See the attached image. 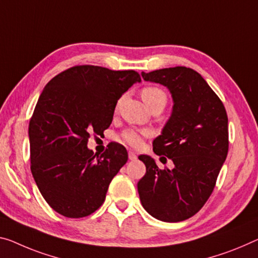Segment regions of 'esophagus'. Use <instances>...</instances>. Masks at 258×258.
Here are the masks:
<instances>
[{"instance_id":"obj_1","label":"esophagus","mask_w":258,"mask_h":258,"mask_svg":"<svg viewBox=\"0 0 258 258\" xmlns=\"http://www.w3.org/2000/svg\"><path fill=\"white\" fill-rule=\"evenodd\" d=\"M129 159L130 160H136L137 159V154L133 152V151H129Z\"/></svg>"}]
</instances>
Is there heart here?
Instances as JSON below:
<instances>
[{
  "mask_svg": "<svg viewBox=\"0 0 258 258\" xmlns=\"http://www.w3.org/2000/svg\"><path fill=\"white\" fill-rule=\"evenodd\" d=\"M142 97L150 108L157 104H162L165 106L166 102H167V96H166V93L161 89L157 88V86H146L142 91ZM150 133L146 132V130L129 128L121 133L120 140L129 146H132V148L138 149L143 145L144 138L148 137Z\"/></svg>",
  "mask_w": 258,
  "mask_h": 258,
  "instance_id": "obj_1",
  "label": "heart"
}]
</instances>
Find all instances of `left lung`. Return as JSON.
I'll use <instances>...</instances> for the list:
<instances>
[{"label": "left lung", "mask_w": 258, "mask_h": 258, "mask_svg": "<svg viewBox=\"0 0 258 258\" xmlns=\"http://www.w3.org/2000/svg\"><path fill=\"white\" fill-rule=\"evenodd\" d=\"M142 76L172 93V116L152 145L154 153L172 159L174 168L160 169L142 154L138 159L146 173L138 181V194L152 217L177 223L196 215L216 187L228 153L227 113L205 79L187 67L143 71Z\"/></svg>", "instance_id": "left-lung-1"}]
</instances>
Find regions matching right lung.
<instances>
[{
  "label": "right lung",
  "instance_id": "add662e5",
  "mask_svg": "<svg viewBox=\"0 0 258 258\" xmlns=\"http://www.w3.org/2000/svg\"><path fill=\"white\" fill-rule=\"evenodd\" d=\"M136 82L137 71L84 64L62 71L43 89L29 124L31 172L60 215L83 218L104 203L128 152L110 143L97 157L86 145L90 135L110 125L117 100Z\"/></svg>",
  "mask_w": 258,
  "mask_h": 258
}]
</instances>
